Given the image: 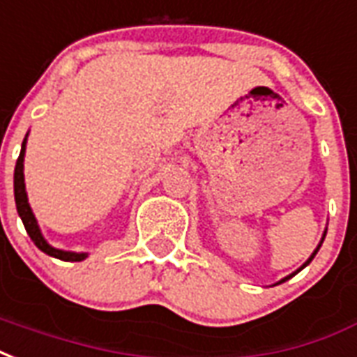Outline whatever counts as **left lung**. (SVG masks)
I'll use <instances>...</instances> for the list:
<instances>
[{
    "label": "left lung",
    "mask_w": 357,
    "mask_h": 357,
    "mask_svg": "<svg viewBox=\"0 0 357 357\" xmlns=\"http://www.w3.org/2000/svg\"><path fill=\"white\" fill-rule=\"evenodd\" d=\"M324 238H326V232H324ZM324 238H321V242H324ZM321 242H319V244H318V248H316V250H314V253H312V255H310V257H308V259L305 261V265L301 266L299 271H303V268H305V266L308 265V263H310V261L314 259V255H316V253H318V250H319V245H321ZM299 271H295V273H293V274H289V276H286V278H284V280H280V282H286V280H289V278H291V276H295V274L299 273Z\"/></svg>",
    "instance_id": "left-lung-1"
}]
</instances>
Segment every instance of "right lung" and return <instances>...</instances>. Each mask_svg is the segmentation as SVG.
I'll use <instances>...</instances> for the list:
<instances>
[{
  "mask_svg": "<svg viewBox=\"0 0 357 357\" xmlns=\"http://www.w3.org/2000/svg\"><path fill=\"white\" fill-rule=\"evenodd\" d=\"M28 138V134H26ZM26 138L22 142V149H20V155H18L17 166H15V202H17V212L22 219L24 227H26V232L30 234V238L33 240V244L38 245L39 250L51 257H56V259L62 261H83L86 259L89 253H77V252H64V250H58V248H52L47 240L43 238V234L39 231L38 219L31 212L30 204H28V195H26V183H24V153H26Z\"/></svg>",
  "mask_w": 357,
  "mask_h": 357,
  "instance_id": "obj_1",
  "label": "right lung"
}]
</instances>
